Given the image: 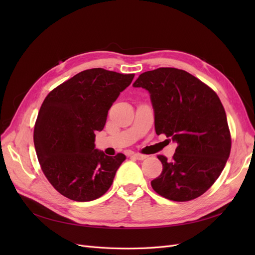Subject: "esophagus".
<instances>
[{
    "label": "esophagus",
    "instance_id": "1",
    "mask_svg": "<svg viewBox=\"0 0 255 255\" xmlns=\"http://www.w3.org/2000/svg\"><path fill=\"white\" fill-rule=\"evenodd\" d=\"M130 155H132L133 157H135L138 160H143V159L148 157V155H144V154H140V153H132Z\"/></svg>",
    "mask_w": 255,
    "mask_h": 255
}]
</instances>
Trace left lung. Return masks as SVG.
Here are the masks:
<instances>
[{
  "instance_id": "left-lung-1",
  "label": "left lung",
  "mask_w": 255,
  "mask_h": 255,
  "mask_svg": "<svg viewBox=\"0 0 255 255\" xmlns=\"http://www.w3.org/2000/svg\"><path fill=\"white\" fill-rule=\"evenodd\" d=\"M133 86L149 91L156 134L176 143L171 160L157 156L163 171L151 182L152 188L177 202L203 195L219 177L231 152L227 115L218 96L175 68L141 73Z\"/></svg>"
}]
</instances>
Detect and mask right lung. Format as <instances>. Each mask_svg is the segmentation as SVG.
Returning <instances> with one entry per match:
<instances>
[{"instance_id": "add662e5", "label": "right lung", "mask_w": 255, "mask_h": 255, "mask_svg": "<svg viewBox=\"0 0 255 255\" xmlns=\"http://www.w3.org/2000/svg\"><path fill=\"white\" fill-rule=\"evenodd\" d=\"M134 79L94 68L53 89L44 99L34 128L38 160L52 186L78 202L92 201L112 186L126 155L96 149V132L120 92Z\"/></svg>"}]
</instances>
